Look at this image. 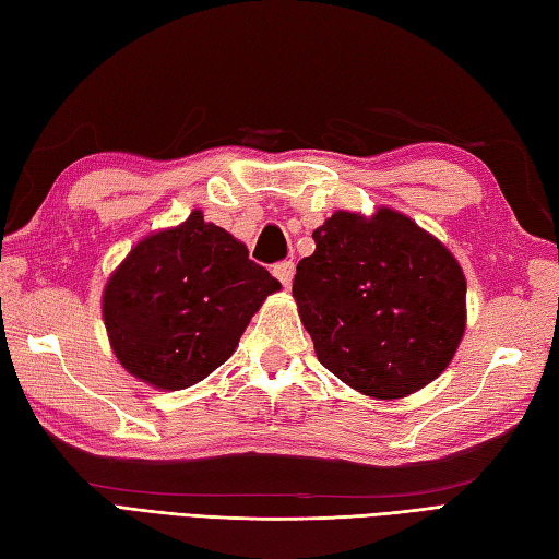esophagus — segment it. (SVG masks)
I'll list each match as a JSON object with an SVG mask.
<instances>
[{
	"instance_id": "34e87169",
	"label": "esophagus",
	"mask_w": 559,
	"mask_h": 559,
	"mask_svg": "<svg viewBox=\"0 0 559 559\" xmlns=\"http://www.w3.org/2000/svg\"><path fill=\"white\" fill-rule=\"evenodd\" d=\"M273 276H276L283 286H290L293 283V276H295V264L293 261H278L276 266H273Z\"/></svg>"
}]
</instances>
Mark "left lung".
I'll use <instances>...</instances> for the list:
<instances>
[{
	"mask_svg": "<svg viewBox=\"0 0 559 559\" xmlns=\"http://www.w3.org/2000/svg\"><path fill=\"white\" fill-rule=\"evenodd\" d=\"M312 237L293 295L319 362L374 399L442 374L466 329V278L449 249L391 209L336 211Z\"/></svg>",
	"mask_w": 559,
	"mask_h": 559,
	"instance_id": "8db88e82",
	"label": "left lung"
}]
</instances>
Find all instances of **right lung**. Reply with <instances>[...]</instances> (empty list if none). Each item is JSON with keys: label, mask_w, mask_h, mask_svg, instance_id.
Returning a JSON list of instances; mask_svg holds the SVG:
<instances>
[{"label": "right lung", "mask_w": 559, "mask_h": 559, "mask_svg": "<svg viewBox=\"0 0 559 559\" xmlns=\"http://www.w3.org/2000/svg\"><path fill=\"white\" fill-rule=\"evenodd\" d=\"M278 288L242 242L194 211L129 252L105 288L103 317L127 372L177 391L230 358L249 319Z\"/></svg>", "instance_id": "1"}]
</instances>
